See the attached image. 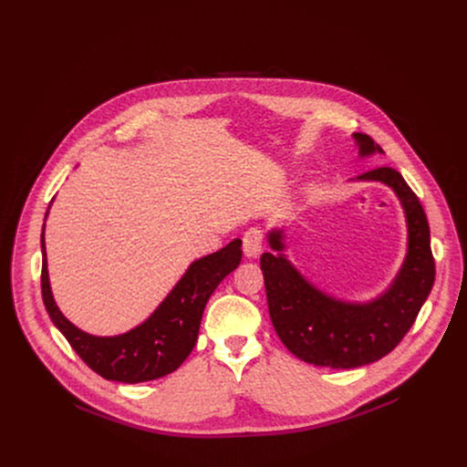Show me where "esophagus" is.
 <instances>
[{
    "mask_svg": "<svg viewBox=\"0 0 467 467\" xmlns=\"http://www.w3.org/2000/svg\"><path fill=\"white\" fill-rule=\"evenodd\" d=\"M244 253L245 256H258L262 253V244H264V234L258 227H249L244 233Z\"/></svg>",
    "mask_w": 467,
    "mask_h": 467,
    "instance_id": "esophagus-1",
    "label": "esophagus"
}]
</instances>
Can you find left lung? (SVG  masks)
Instances as JSON below:
<instances>
[{"mask_svg": "<svg viewBox=\"0 0 467 467\" xmlns=\"http://www.w3.org/2000/svg\"><path fill=\"white\" fill-rule=\"evenodd\" d=\"M360 157L384 153L369 135L355 132ZM380 181L395 190L407 214L409 253L393 285L371 303H346L306 283L281 253L283 231L270 233L275 253L260 256L270 317L281 342L314 366L351 369L371 364L405 338L434 285L431 229L418 195L393 168H375L357 177Z\"/></svg>", "mask_w": 467, "mask_h": 467, "instance_id": "1", "label": "left lung"}]
</instances>
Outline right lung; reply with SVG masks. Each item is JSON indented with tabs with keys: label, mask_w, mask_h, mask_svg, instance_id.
<instances>
[{
	"label": "right lung",
	"mask_w": 467,
	"mask_h": 467,
	"mask_svg": "<svg viewBox=\"0 0 467 467\" xmlns=\"http://www.w3.org/2000/svg\"><path fill=\"white\" fill-rule=\"evenodd\" d=\"M42 299L46 310L81 360L107 380L146 382L175 371L192 353L203 310L218 285L238 268L242 240L195 260L161 306L137 328L119 337H92L62 316L51 296L42 233Z\"/></svg>",
	"instance_id": "right-lung-1"
}]
</instances>
